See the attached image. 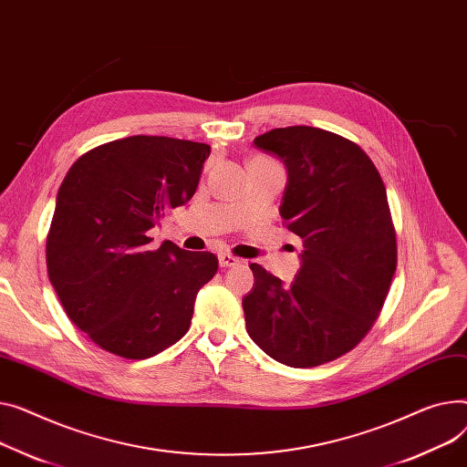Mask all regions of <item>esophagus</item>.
<instances>
[{
    "label": "esophagus",
    "instance_id": "obj_1",
    "mask_svg": "<svg viewBox=\"0 0 467 467\" xmlns=\"http://www.w3.org/2000/svg\"><path fill=\"white\" fill-rule=\"evenodd\" d=\"M220 265L222 266H236V265H240V259L231 254H220Z\"/></svg>",
    "mask_w": 467,
    "mask_h": 467
}]
</instances>
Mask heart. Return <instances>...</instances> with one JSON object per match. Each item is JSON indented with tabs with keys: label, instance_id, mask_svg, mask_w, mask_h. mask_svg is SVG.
Instances as JSON below:
<instances>
[{
	"label": "heart",
	"instance_id": "heart-1",
	"mask_svg": "<svg viewBox=\"0 0 467 467\" xmlns=\"http://www.w3.org/2000/svg\"><path fill=\"white\" fill-rule=\"evenodd\" d=\"M257 160H265V158H257ZM265 161H270V160H265Z\"/></svg>",
	"mask_w": 467,
	"mask_h": 467
}]
</instances>
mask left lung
I'll use <instances>...</instances> for the list:
<instances>
[{"label": "left lung", "instance_id": "left-lung-1", "mask_svg": "<svg viewBox=\"0 0 467 467\" xmlns=\"http://www.w3.org/2000/svg\"><path fill=\"white\" fill-rule=\"evenodd\" d=\"M254 144L287 165L279 213L304 245L295 282L252 263L245 328L277 362L314 368L355 349L374 327L396 272V229L379 171L353 140L307 126Z\"/></svg>", "mask_w": 467, "mask_h": 467}]
</instances>
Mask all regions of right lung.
Instances as JSON below:
<instances>
[{
    "mask_svg": "<svg viewBox=\"0 0 467 467\" xmlns=\"http://www.w3.org/2000/svg\"><path fill=\"white\" fill-rule=\"evenodd\" d=\"M208 155L202 142L135 135L82 153L61 182L48 277L67 317L101 349L142 360L190 330L197 293L220 263L169 240L150 250L148 231L193 197Z\"/></svg>",
    "mask_w": 467,
    "mask_h": 467,
    "instance_id": "1",
    "label": "right lung"
}]
</instances>
